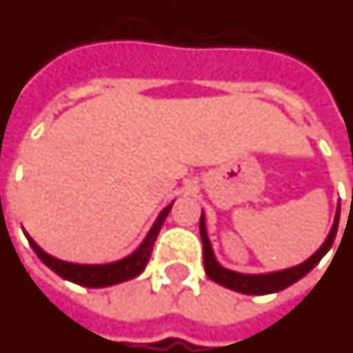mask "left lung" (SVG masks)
<instances>
[{"label": "left lung", "instance_id": "left-lung-1", "mask_svg": "<svg viewBox=\"0 0 353 353\" xmlns=\"http://www.w3.org/2000/svg\"><path fill=\"white\" fill-rule=\"evenodd\" d=\"M339 215H341V205L336 210L335 223H333L330 236H327L325 243H323L320 249L316 250L307 262H303L301 265H296V268H290V270L268 273V275H245V273H236V271L224 270L223 265L216 262L213 249H211L210 237H208V232H205V219H203L202 213V216H200V236H202L203 243V268H205V273L216 284H221L224 288L234 290V292H239V294L265 296V294L281 292V290L288 288L290 284L297 283L299 279H303V276L314 268L316 263L325 256V252L331 249V245L335 241L336 228H339Z\"/></svg>", "mask_w": 353, "mask_h": 353}]
</instances>
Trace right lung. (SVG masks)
Returning <instances> with one entry per match:
<instances>
[{"label": "right lung", "instance_id": "add662e5", "mask_svg": "<svg viewBox=\"0 0 353 353\" xmlns=\"http://www.w3.org/2000/svg\"><path fill=\"white\" fill-rule=\"evenodd\" d=\"M170 210H172V203L168 208H164L161 211V215L153 224V228L150 230V234L145 236L143 243L138 247L130 256L123 258V260H117V262L112 263H103V265H82V263H70V262H61L57 258L46 254L37 243L33 241L28 234V241H30L31 249L35 250L41 260H43L48 268H50L54 273L61 276V279H67L70 283L80 284V286H88V288H103V286H112V284L125 283V281H130L134 279L143 271L145 263L150 262L151 250H153V245H155V239L161 232V226H163L164 219L168 216Z\"/></svg>", "mask_w": 353, "mask_h": 353}]
</instances>
